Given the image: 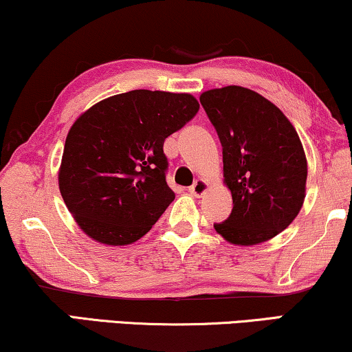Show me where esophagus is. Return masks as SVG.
<instances>
[{
	"mask_svg": "<svg viewBox=\"0 0 352 352\" xmlns=\"http://www.w3.org/2000/svg\"><path fill=\"white\" fill-rule=\"evenodd\" d=\"M206 190H208V182L204 181V179H197L194 182V186L189 187V192L194 197H201Z\"/></svg>",
	"mask_w": 352,
	"mask_h": 352,
	"instance_id": "esophagus-1",
	"label": "esophagus"
}]
</instances>
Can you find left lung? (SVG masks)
<instances>
[{"label": "left lung", "instance_id": "obj_1", "mask_svg": "<svg viewBox=\"0 0 352 352\" xmlns=\"http://www.w3.org/2000/svg\"><path fill=\"white\" fill-rule=\"evenodd\" d=\"M200 104L223 146L234 204L216 232L245 247L267 242L292 224L305 201L307 162L300 136L280 109L242 86L205 91Z\"/></svg>", "mask_w": 352, "mask_h": 352}]
</instances>
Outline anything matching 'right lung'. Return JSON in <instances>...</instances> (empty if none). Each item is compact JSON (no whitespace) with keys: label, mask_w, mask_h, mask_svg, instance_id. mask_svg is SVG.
I'll use <instances>...</instances> for the list:
<instances>
[{"label":"right lung","mask_w":352,"mask_h":352,"mask_svg":"<svg viewBox=\"0 0 352 352\" xmlns=\"http://www.w3.org/2000/svg\"><path fill=\"white\" fill-rule=\"evenodd\" d=\"M199 109L190 94L134 89L76 118L65 139L59 189L86 235L118 247L152 229L175 200L163 142Z\"/></svg>","instance_id":"1"}]
</instances>
